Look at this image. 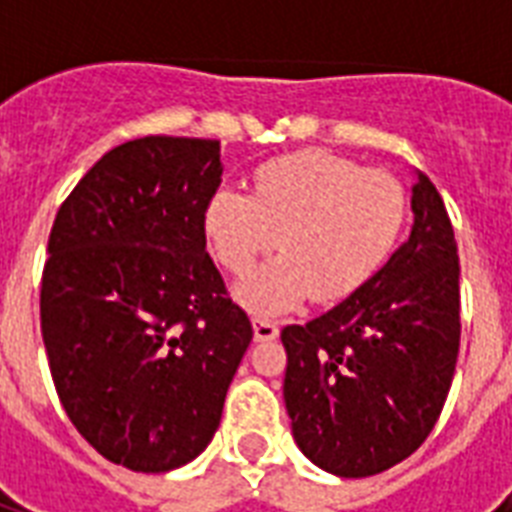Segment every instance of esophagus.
I'll list each match as a JSON object with an SVG mask.
<instances>
[{"label":"esophagus","instance_id":"34e87169","mask_svg":"<svg viewBox=\"0 0 512 512\" xmlns=\"http://www.w3.org/2000/svg\"><path fill=\"white\" fill-rule=\"evenodd\" d=\"M252 329H255L257 342H271L279 337V327H276L271 319H260V316H255V319H252Z\"/></svg>","mask_w":512,"mask_h":512}]
</instances>
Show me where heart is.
<instances>
[{"label": "heart", "instance_id": "heart-1", "mask_svg": "<svg viewBox=\"0 0 512 512\" xmlns=\"http://www.w3.org/2000/svg\"><path fill=\"white\" fill-rule=\"evenodd\" d=\"M404 220L396 177L329 151L273 159L257 170L252 196L220 188L204 209L209 247L225 271L247 273L279 236L284 255L236 287L244 308L265 316L308 295L324 305L353 295L388 260Z\"/></svg>", "mask_w": 512, "mask_h": 512}]
</instances>
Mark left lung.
Here are the masks:
<instances>
[{
	"instance_id": "1",
	"label": "left lung",
	"mask_w": 512,
	"mask_h": 512,
	"mask_svg": "<svg viewBox=\"0 0 512 512\" xmlns=\"http://www.w3.org/2000/svg\"><path fill=\"white\" fill-rule=\"evenodd\" d=\"M412 215L409 239L364 287L281 329L292 436L332 476H377L417 452L452 388L460 260L444 199L422 172Z\"/></svg>"
}]
</instances>
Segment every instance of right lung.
I'll list each match as a JSON object with an SVG mask.
<instances>
[{
    "label": "right lung",
    "instance_id": "obj_1",
    "mask_svg": "<svg viewBox=\"0 0 512 512\" xmlns=\"http://www.w3.org/2000/svg\"><path fill=\"white\" fill-rule=\"evenodd\" d=\"M220 175V140H130L52 223L39 303L52 382L84 441L135 473L207 449L252 342L207 255Z\"/></svg>",
    "mask_w": 512,
    "mask_h": 512
}]
</instances>
